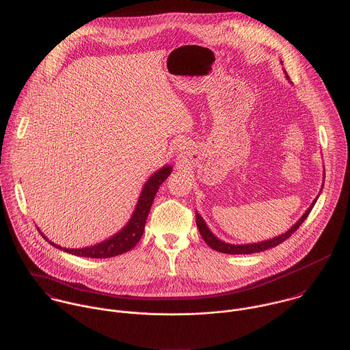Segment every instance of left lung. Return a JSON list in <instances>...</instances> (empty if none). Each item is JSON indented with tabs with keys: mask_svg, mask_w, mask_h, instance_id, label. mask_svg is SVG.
Returning a JSON list of instances; mask_svg holds the SVG:
<instances>
[{
	"mask_svg": "<svg viewBox=\"0 0 350 350\" xmlns=\"http://www.w3.org/2000/svg\"><path fill=\"white\" fill-rule=\"evenodd\" d=\"M286 74V72H285ZM286 78H289L286 75ZM318 198L312 202L311 207L308 210L304 212V215L282 235L276 237L273 239H269V241H264V242H258V243H250V245H230V243H226V242H221L220 239H217L212 232L210 231V228L206 226L203 217L196 213V224H198V228L200 231V235L203 237V239L206 241V243L212 247L213 250L216 252H220V253H226V254H252V253H260V252H264V250H268V249H272L275 246H278L280 243H282L284 241H286L300 226L301 223L307 219V216L310 215L311 210L314 208L315 203H317Z\"/></svg>",
	"mask_w": 350,
	"mask_h": 350,
	"instance_id": "left-lung-1",
	"label": "left lung"
}]
</instances>
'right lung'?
Listing matches in <instances>:
<instances>
[{
  "label": "right lung",
  "instance_id": "obj_1",
  "mask_svg": "<svg viewBox=\"0 0 350 350\" xmlns=\"http://www.w3.org/2000/svg\"><path fill=\"white\" fill-rule=\"evenodd\" d=\"M170 172H172V166H165L148 178V181L146 183V185L140 193L139 202L137 204V208H135L131 220L120 232H118L112 238H109L98 245H94L90 247H83V249H66V247H61L53 242H50V243L53 246H55L57 249H61L66 253L79 256V257H88V258H109V257H115V256H119V254H123V253L131 250L133 247H135V245L139 242L140 238L143 235L144 224H146L148 212L151 208V204L154 202V198H155L161 184L169 177ZM43 238H46V237L43 235ZM46 241H49V239L46 238Z\"/></svg>",
  "mask_w": 350,
  "mask_h": 350
}]
</instances>
